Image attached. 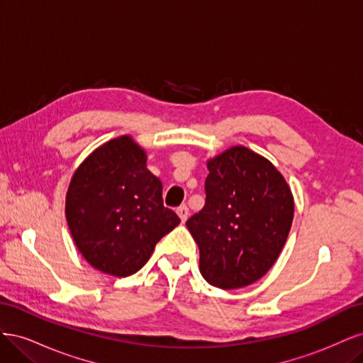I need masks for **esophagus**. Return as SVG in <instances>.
<instances>
[{
    "instance_id": "esophagus-1",
    "label": "esophagus",
    "mask_w": 363,
    "mask_h": 363,
    "mask_svg": "<svg viewBox=\"0 0 363 363\" xmlns=\"http://www.w3.org/2000/svg\"><path fill=\"white\" fill-rule=\"evenodd\" d=\"M177 213H179V216L182 219V223H184L186 219H188V216H189V207L186 206V204L177 207Z\"/></svg>"
}]
</instances>
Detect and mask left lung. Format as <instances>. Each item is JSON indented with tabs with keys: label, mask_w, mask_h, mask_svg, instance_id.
Instances as JSON below:
<instances>
[{
	"label": "left lung",
	"mask_w": 363,
	"mask_h": 363,
	"mask_svg": "<svg viewBox=\"0 0 363 363\" xmlns=\"http://www.w3.org/2000/svg\"><path fill=\"white\" fill-rule=\"evenodd\" d=\"M206 204L188 225L201 276L221 289L257 281L276 263L294 219V196L274 164L245 147L207 162Z\"/></svg>",
	"instance_id": "obj_1"
}]
</instances>
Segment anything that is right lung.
I'll use <instances>...</instances> for the list:
<instances>
[{
	"label": "right lung",
	"mask_w": 363,
	"mask_h": 363,
	"mask_svg": "<svg viewBox=\"0 0 363 363\" xmlns=\"http://www.w3.org/2000/svg\"><path fill=\"white\" fill-rule=\"evenodd\" d=\"M65 213L74 242L95 269L127 277L180 224L163 206L162 182L130 136L98 147L72 175Z\"/></svg>",
	"instance_id": "1"
}]
</instances>
